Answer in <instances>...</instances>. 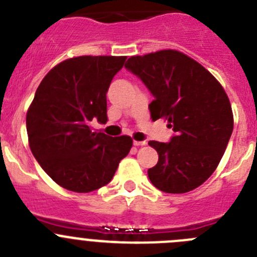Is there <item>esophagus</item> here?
Wrapping results in <instances>:
<instances>
[{"mask_svg":"<svg viewBox=\"0 0 257 257\" xmlns=\"http://www.w3.org/2000/svg\"><path fill=\"white\" fill-rule=\"evenodd\" d=\"M133 145L137 146V147H140V146L147 145V142L146 141H133Z\"/></svg>","mask_w":257,"mask_h":257,"instance_id":"34e87169","label":"esophagus"}]
</instances>
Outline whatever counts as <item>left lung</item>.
<instances>
[{
  "label": "left lung",
  "mask_w": 257,
  "mask_h": 257,
  "mask_svg": "<svg viewBox=\"0 0 257 257\" xmlns=\"http://www.w3.org/2000/svg\"><path fill=\"white\" fill-rule=\"evenodd\" d=\"M125 68L155 97L153 120L166 117L175 132L170 142L151 141L158 162L148 170L151 183L169 194L200 186L214 172L233 131L228 96L204 67L177 50L131 57Z\"/></svg>",
  "instance_id": "1"
}]
</instances>
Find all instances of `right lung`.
Here are the masks:
<instances>
[{
  "mask_svg": "<svg viewBox=\"0 0 257 257\" xmlns=\"http://www.w3.org/2000/svg\"><path fill=\"white\" fill-rule=\"evenodd\" d=\"M126 57L83 56L48 72L26 114L29 145L35 160L58 185L90 193L111 181L131 151V137L91 132L105 123L106 92Z\"/></svg>",
  "mask_w": 257,
  "mask_h": 257,
  "instance_id": "obj_1",
  "label": "right lung"
}]
</instances>
